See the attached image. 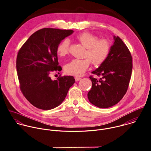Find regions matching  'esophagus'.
<instances>
[{
    "label": "esophagus",
    "mask_w": 151,
    "mask_h": 151,
    "mask_svg": "<svg viewBox=\"0 0 151 151\" xmlns=\"http://www.w3.org/2000/svg\"><path fill=\"white\" fill-rule=\"evenodd\" d=\"M75 81H79V80H81V78L78 77V76H75Z\"/></svg>",
    "instance_id": "34e87169"
}]
</instances>
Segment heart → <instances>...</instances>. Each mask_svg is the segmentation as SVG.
<instances>
[{
	"instance_id": "b5f03b06",
	"label": "heart",
	"mask_w": 151,
	"mask_h": 151,
	"mask_svg": "<svg viewBox=\"0 0 151 151\" xmlns=\"http://www.w3.org/2000/svg\"><path fill=\"white\" fill-rule=\"evenodd\" d=\"M76 39L87 49L85 57L91 59L96 65L101 64L108 57L111 50V43L106 39H100L90 33L83 32L78 35ZM70 42L64 39L58 45L57 53L60 57L65 56L69 51ZM91 63L89 58L73 59L64 66L66 73L74 76H81L87 70Z\"/></svg>"
}]
</instances>
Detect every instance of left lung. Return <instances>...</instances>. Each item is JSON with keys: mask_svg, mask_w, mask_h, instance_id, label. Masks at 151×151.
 <instances>
[{"mask_svg": "<svg viewBox=\"0 0 151 151\" xmlns=\"http://www.w3.org/2000/svg\"><path fill=\"white\" fill-rule=\"evenodd\" d=\"M110 53L92 73L100 76V79L90 77L91 89L88 93L90 102L100 108H107L117 104L125 94L132 76V57L130 51L118 36Z\"/></svg>", "mask_w": 151, "mask_h": 151, "instance_id": "8db88e82", "label": "left lung"}]
</instances>
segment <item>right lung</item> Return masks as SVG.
<instances>
[{"label": "right lung", "mask_w": 151, "mask_h": 151, "mask_svg": "<svg viewBox=\"0 0 151 151\" xmlns=\"http://www.w3.org/2000/svg\"><path fill=\"white\" fill-rule=\"evenodd\" d=\"M72 30L44 28L35 32L18 51L16 67L20 89L26 99L34 106L50 110L65 99L75 82L72 76H59L52 80L50 75L61 71L57 48Z\"/></svg>", "instance_id": "right-lung-1"}]
</instances>
